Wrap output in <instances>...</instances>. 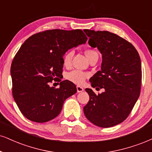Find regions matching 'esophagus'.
Wrapping results in <instances>:
<instances>
[{
  "mask_svg": "<svg viewBox=\"0 0 152 152\" xmlns=\"http://www.w3.org/2000/svg\"><path fill=\"white\" fill-rule=\"evenodd\" d=\"M84 91V88L80 87V86H77V91L78 93L80 92H82V91Z\"/></svg>",
  "mask_w": 152,
  "mask_h": 152,
  "instance_id": "34e87169",
  "label": "esophagus"
}]
</instances>
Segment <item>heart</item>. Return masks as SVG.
Returning <instances> with one entry per match:
<instances>
[{
	"label": "heart",
	"instance_id": "1",
	"mask_svg": "<svg viewBox=\"0 0 152 152\" xmlns=\"http://www.w3.org/2000/svg\"><path fill=\"white\" fill-rule=\"evenodd\" d=\"M85 54L86 57L89 59V61L94 57V56H98V53L95 50L93 49H87L85 51ZM73 56V52L72 50H68L64 54L63 58V63L65 67H70L71 65V61ZM89 75L87 73L82 72L80 70H72L68 72L66 75L67 80L69 81L72 82V83L76 84V85H80L84 83L86 78L88 77Z\"/></svg>",
	"mask_w": 152,
	"mask_h": 152
}]
</instances>
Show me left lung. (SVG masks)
<instances>
[{"instance_id":"8db88e82","label":"left lung","mask_w":152,"mask_h":152,"mask_svg":"<svg viewBox=\"0 0 152 152\" xmlns=\"http://www.w3.org/2000/svg\"><path fill=\"white\" fill-rule=\"evenodd\" d=\"M84 31L89 37V42H95L91 47H97L102 54V70L89 81L92 87L104 89L99 94L91 89H85L89 101L84 107V113L95 125L110 128L128 118L139 98L141 60L133 45L115 34L89 29Z\"/></svg>"}]
</instances>
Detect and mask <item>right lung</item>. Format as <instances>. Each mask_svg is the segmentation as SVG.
Returning <instances> with one entry per match:
<instances>
[{"label": "right lung", "mask_w": 152, "mask_h": 152, "mask_svg": "<svg viewBox=\"0 0 152 152\" xmlns=\"http://www.w3.org/2000/svg\"><path fill=\"white\" fill-rule=\"evenodd\" d=\"M87 37L81 29H51L29 37L15 56L11 64L12 96L24 117L45 123L61 113L63 103L77 92L68 80L59 88L50 87L61 81L63 55L68 49L85 44Z\"/></svg>", "instance_id": "1"}]
</instances>
